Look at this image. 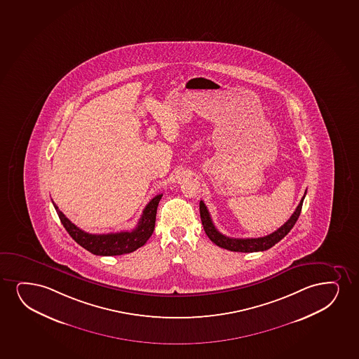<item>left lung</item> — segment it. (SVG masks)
Listing matches in <instances>:
<instances>
[{"mask_svg": "<svg viewBox=\"0 0 359 359\" xmlns=\"http://www.w3.org/2000/svg\"><path fill=\"white\" fill-rule=\"evenodd\" d=\"M306 196V193H304ZM304 196L299 206L296 208L295 212L291 215V217L286 221L282 227L278 228L277 231H273L269 236H262V238H246V239H238V238H229V236H223L222 233L217 231L215 227L214 222L210 216L209 210L204 204V201H200V217L201 222L204 226V231L206 236H209L210 241L215 243L216 245L223 249L231 250L236 252H256V251H264V250L271 249L272 246L276 245L278 241H282L283 238L291 231V228L295 226L296 221L301 214L302 204H304Z\"/></svg>", "mask_w": 359, "mask_h": 359, "instance_id": "left-lung-1", "label": "left lung"}]
</instances>
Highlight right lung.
Listing matches in <instances>:
<instances>
[{
    "instance_id": "obj_1",
    "label": "right lung",
    "mask_w": 359,
    "mask_h": 359,
    "mask_svg": "<svg viewBox=\"0 0 359 359\" xmlns=\"http://www.w3.org/2000/svg\"><path fill=\"white\" fill-rule=\"evenodd\" d=\"M161 196L163 194H159L150 200L149 204L143 210L140 222L137 223V227L133 231L109 234H90L82 231L65 217V215L53 201L52 203L60 216V222L79 245L98 256H116L133 252L135 250L144 245L149 239L154 231L156 210Z\"/></svg>"
}]
</instances>
